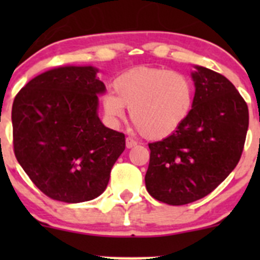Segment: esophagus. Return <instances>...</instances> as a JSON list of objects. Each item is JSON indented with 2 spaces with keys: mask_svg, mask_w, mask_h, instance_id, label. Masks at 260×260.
I'll return each instance as SVG.
<instances>
[{
  "mask_svg": "<svg viewBox=\"0 0 260 260\" xmlns=\"http://www.w3.org/2000/svg\"><path fill=\"white\" fill-rule=\"evenodd\" d=\"M136 145H137V142H136L133 138L131 137L125 138V147H127V148H132V147H135Z\"/></svg>",
  "mask_w": 260,
  "mask_h": 260,
  "instance_id": "esophagus-1",
  "label": "esophagus"
}]
</instances>
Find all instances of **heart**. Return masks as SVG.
I'll use <instances>...</instances> for the list:
<instances>
[{
	"mask_svg": "<svg viewBox=\"0 0 260 260\" xmlns=\"http://www.w3.org/2000/svg\"><path fill=\"white\" fill-rule=\"evenodd\" d=\"M193 86L185 74L162 68H138L114 81V93L104 98V111L113 122L125 107L141 135L161 140L172 135L190 114Z\"/></svg>",
	"mask_w": 260,
	"mask_h": 260,
	"instance_id": "1",
	"label": "heart"
}]
</instances>
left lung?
I'll return each instance as SVG.
<instances>
[{
    "label": "left lung",
    "mask_w": 260,
    "mask_h": 260,
    "mask_svg": "<svg viewBox=\"0 0 260 260\" xmlns=\"http://www.w3.org/2000/svg\"><path fill=\"white\" fill-rule=\"evenodd\" d=\"M192 79L190 114L171 136L148 143L147 191L175 206L205 198L229 176L242 157L249 125L248 106L224 75L196 67Z\"/></svg>",
    "instance_id": "left-lung-1"
}]
</instances>
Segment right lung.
I'll use <instances>...</instances> for the list:
<instances>
[{"instance_id":"right-lung-1","label":"right lung","mask_w":260,"mask_h":260,"mask_svg":"<svg viewBox=\"0 0 260 260\" xmlns=\"http://www.w3.org/2000/svg\"><path fill=\"white\" fill-rule=\"evenodd\" d=\"M93 67H61L28 81L12 104L14 151L36 187L62 203H84L106 190L125 148L124 135L99 119L106 91Z\"/></svg>"}]
</instances>
